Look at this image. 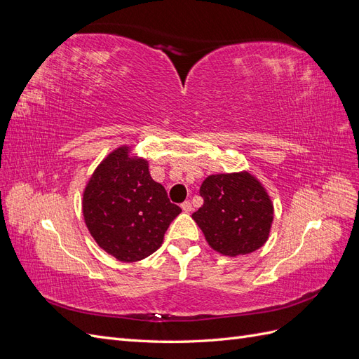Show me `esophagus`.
<instances>
[{
	"label": "esophagus",
	"instance_id": "1",
	"mask_svg": "<svg viewBox=\"0 0 359 359\" xmlns=\"http://www.w3.org/2000/svg\"><path fill=\"white\" fill-rule=\"evenodd\" d=\"M181 208H182L184 212H190V211H191V203H190L189 201L182 202V203H181Z\"/></svg>",
	"mask_w": 359,
	"mask_h": 359
}]
</instances>
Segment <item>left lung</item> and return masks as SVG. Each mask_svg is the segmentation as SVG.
Returning <instances> with one entry per match:
<instances>
[{
	"mask_svg": "<svg viewBox=\"0 0 359 359\" xmlns=\"http://www.w3.org/2000/svg\"><path fill=\"white\" fill-rule=\"evenodd\" d=\"M203 205L193 212L206 243L223 256H241L262 247L274 220V205L255 175L215 173L201 186Z\"/></svg>",
	"mask_w": 359,
	"mask_h": 359,
	"instance_id": "1",
	"label": "left lung"
}]
</instances>
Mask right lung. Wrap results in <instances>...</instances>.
<instances>
[{
  "label": "right lung",
  "instance_id": "add662e5",
  "mask_svg": "<svg viewBox=\"0 0 359 359\" xmlns=\"http://www.w3.org/2000/svg\"><path fill=\"white\" fill-rule=\"evenodd\" d=\"M180 212L165 187L151 178L148 160L135 156L128 145L100 161L82 193V214L91 236L121 262L153 255Z\"/></svg>",
  "mask_w": 359,
  "mask_h": 359
}]
</instances>
